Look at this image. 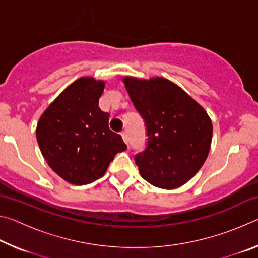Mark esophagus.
I'll use <instances>...</instances> for the list:
<instances>
[{
    "label": "esophagus",
    "instance_id": "1",
    "mask_svg": "<svg viewBox=\"0 0 258 258\" xmlns=\"http://www.w3.org/2000/svg\"><path fill=\"white\" fill-rule=\"evenodd\" d=\"M121 137H123V140H124V142L126 143V145H128V135H127V133L123 132V133H121Z\"/></svg>",
    "mask_w": 258,
    "mask_h": 258
}]
</instances>
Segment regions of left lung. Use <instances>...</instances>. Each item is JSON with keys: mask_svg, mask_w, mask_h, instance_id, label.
<instances>
[{"mask_svg": "<svg viewBox=\"0 0 258 258\" xmlns=\"http://www.w3.org/2000/svg\"><path fill=\"white\" fill-rule=\"evenodd\" d=\"M123 82L146 124L147 147L134 156L141 176L161 189L185 184L211 148L213 125L207 112L166 78L125 77Z\"/></svg>", "mask_w": 258, "mask_h": 258, "instance_id": "obj_1", "label": "left lung"}]
</instances>
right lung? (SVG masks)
<instances>
[{
    "instance_id": "add662e5",
    "label": "right lung",
    "mask_w": 258,
    "mask_h": 258,
    "mask_svg": "<svg viewBox=\"0 0 258 258\" xmlns=\"http://www.w3.org/2000/svg\"><path fill=\"white\" fill-rule=\"evenodd\" d=\"M104 83L82 77L43 112L36 128L42 155L50 167L75 185L104 175L117 152L126 150L119 134L109 128V113L99 108Z\"/></svg>"
}]
</instances>
